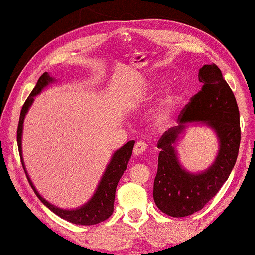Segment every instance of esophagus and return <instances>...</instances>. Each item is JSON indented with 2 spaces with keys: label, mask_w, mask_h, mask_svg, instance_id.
<instances>
[{
  "label": "esophagus",
  "mask_w": 255,
  "mask_h": 255,
  "mask_svg": "<svg viewBox=\"0 0 255 255\" xmlns=\"http://www.w3.org/2000/svg\"><path fill=\"white\" fill-rule=\"evenodd\" d=\"M146 148H147V145H146L144 141H137V142H135L134 148H133L134 155L142 154V153L146 151Z\"/></svg>",
  "instance_id": "obj_1"
}]
</instances>
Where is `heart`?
Segmentation results:
<instances>
[{
  "label": "heart",
  "mask_w": 255,
  "mask_h": 255,
  "mask_svg": "<svg viewBox=\"0 0 255 255\" xmlns=\"http://www.w3.org/2000/svg\"><path fill=\"white\" fill-rule=\"evenodd\" d=\"M168 101H166V102H163L161 106L155 110L154 118L158 122H161L167 117V115H168Z\"/></svg>",
  "instance_id": "heart-1"
}]
</instances>
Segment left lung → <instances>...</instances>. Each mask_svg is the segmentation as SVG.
<instances>
[{"mask_svg":"<svg viewBox=\"0 0 255 255\" xmlns=\"http://www.w3.org/2000/svg\"><path fill=\"white\" fill-rule=\"evenodd\" d=\"M198 80L203 85L181 110L179 127L170 128L156 144L160 153L153 198L156 207L172 217H186L203 209L229 179L238 158L240 118L235 94L216 65H204L198 72ZM194 120L210 125L221 142L214 165L198 176L180 168L173 149L183 124Z\"/></svg>","mask_w":255,"mask_h":255,"instance_id":"1","label":"left lung"}]
</instances>
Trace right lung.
<instances>
[{"mask_svg": "<svg viewBox=\"0 0 255 255\" xmlns=\"http://www.w3.org/2000/svg\"><path fill=\"white\" fill-rule=\"evenodd\" d=\"M52 79L50 75L47 74V72H45L43 75L40 76L38 80L36 87H34L32 92H31L30 96L27 97L25 102L23 104L22 110H20V116L18 127H17V145H18V152L20 156V162L24 168V172L26 173L25 167L23 163L22 158V128H23V122L24 117L29 110V108L33 102V96H36L38 93H40V90L44 88L45 86L48 85V82H51ZM134 141L131 140L125 144L123 147L118 149L115 153L113 159L109 163V166L107 167L106 173L101 180L100 186L97 188L95 195H94L92 200H90L86 205H83L82 208L76 209V210H62L54 205L48 203L47 201H45L43 197L38 194V191L34 189L32 182H31L29 176H27V181H29L30 186L32 187L34 193H36L37 197L50 209L51 211H53L55 215H58L59 217L64 218L65 221H68L76 225H95L99 224L101 222H104L113 215L114 212V202H115V193H116V188L118 184V181L123 175L124 170L127 169L128 162L131 158L132 149H133Z\"/></svg>", "mask_w": 255, "mask_h": 255, "instance_id": "right-lung-1", "label": "right lung"}]
</instances>
